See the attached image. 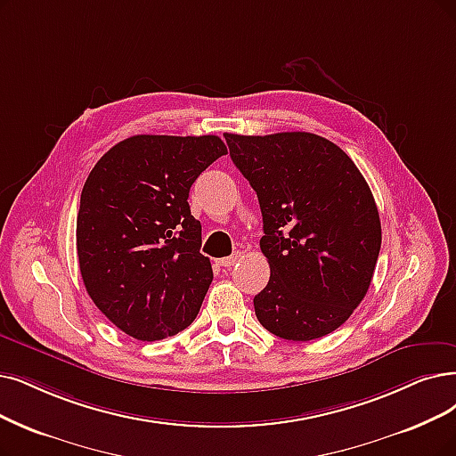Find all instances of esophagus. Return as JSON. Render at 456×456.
<instances>
[{"label": "esophagus", "mask_w": 456, "mask_h": 456, "mask_svg": "<svg viewBox=\"0 0 456 456\" xmlns=\"http://www.w3.org/2000/svg\"><path fill=\"white\" fill-rule=\"evenodd\" d=\"M240 258H241V254H240V252H235V254H232V256H226V258H221V260H218V265H223V267H232L235 262H240Z\"/></svg>", "instance_id": "obj_1"}]
</instances>
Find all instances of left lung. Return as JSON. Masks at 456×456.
Here are the masks:
<instances>
[{"mask_svg":"<svg viewBox=\"0 0 456 456\" xmlns=\"http://www.w3.org/2000/svg\"><path fill=\"white\" fill-rule=\"evenodd\" d=\"M224 138L264 216L260 248L271 277L254 297L258 322L286 340L333 333L365 297L381 247L365 177L313 133Z\"/></svg>","mask_w":456,"mask_h":456,"instance_id":"obj_1","label":"left lung"}]
</instances>
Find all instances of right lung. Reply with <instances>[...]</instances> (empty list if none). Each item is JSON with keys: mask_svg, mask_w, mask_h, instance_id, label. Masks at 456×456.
Wrapping results in <instances>:
<instances>
[{"mask_svg": "<svg viewBox=\"0 0 456 456\" xmlns=\"http://www.w3.org/2000/svg\"><path fill=\"white\" fill-rule=\"evenodd\" d=\"M213 136L136 134L89 172L77 216L82 281L123 333L160 340L189 327L213 281L189 191L226 155Z\"/></svg>", "mask_w": 456, "mask_h": 456, "instance_id": "1", "label": "right lung"}]
</instances>
